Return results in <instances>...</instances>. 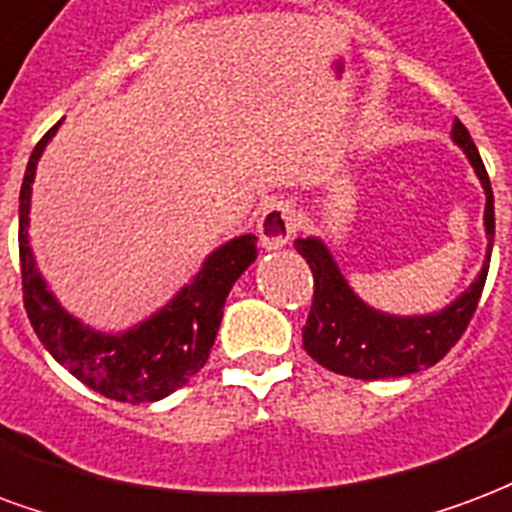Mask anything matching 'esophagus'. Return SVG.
I'll list each match as a JSON object with an SVG mask.
<instances>
[{
    "label": "esophagus",
    "instance_id": "obj_1",
    "mask_svg": "<svg viewBox=\"0 0 512 512\" xmlns=\"http://www.w3.org/2000/svg\"><path fill=\"white\" fill-rule=\"evenodd\" d=\"M295 233V211L290 203H282L276 200L271 206L260 214L257 219V236H260V244L266 249H279L285 246Z\"/></svg>",
    "mask_w": 512,
    "mask_h": 512
}]
</instances>
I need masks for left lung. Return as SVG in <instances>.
I'll return each instance as SVG.
<instances>
[{
    "mask_svg": "<svg viewBox=\"0 0 512 512\" xmlns=\"http://www.w3.org/2000/svg\"><path fill=\"white\" fill-rule=\"evenodd\" d=\"M453 140L464 149L486 189V233L488 257L486 266L467 293L456 298L448 309L426 317H391L374 312L352 293L339 268L328 255L323 241L317 238H298L295 249L312 268L314 295L312 309L306 317L304 350L314 361L344 377L355 380H385V377H404L420 369H429L442 361L450 347L464 336L472 314L478 309L480 293L486 285L488 260L494 246V192L488 181L486 165L480 160L478 146L469 138L467 127L456 119Z\"/></svg>",
    "mask_w": 512,
    "mask_h": 512,
    "instance_id": "1",
    "label": "left lung"
}]
</instances>
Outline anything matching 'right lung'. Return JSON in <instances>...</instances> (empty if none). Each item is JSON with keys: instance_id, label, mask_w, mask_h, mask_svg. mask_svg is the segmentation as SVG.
Returning <instances> with one entry per match:
<instances>
[{"instance_id": "add662e5", "label": "right lung", "mask_w": 512, "mask_h": 512, "mask_svg": "<svg viewBox=\"0 0 512 512\" xmlns=\"http://www.w3.org/2000/svg\"><path fill=\"white\" fill-rule=\"evenodd\" d=\"M59 130L54 124L34 146L21 184L18 208V255L24 309L37 339L62 363L67 372L108 399L143 404L165 399L187 385L206 366L214 347L222 309L230 287L257 257V236H238L208 257L195 282L181 290L162 312L119 336H105L86 328L45 290L29 249V198L37 160L45 143Z\"/></svg>"}]
</instances>
